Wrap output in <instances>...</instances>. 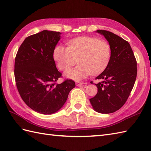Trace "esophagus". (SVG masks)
<instances>
[{
    "label": "esophagus",
    "instance_id": "34e87169",
    "mask_svg": "<svg viewBox=\"0 0 151 151\" xmlns=\"http://www.w3.org/2000/svg\"><path fill=\"white\" fill-rule=\"evenodd\" d=\"M86 83H84L83 82H76V85L77 86H86Z\"/></svg>",
    "mask_w": 151,
    "mask_h": 151
}]
</instances>
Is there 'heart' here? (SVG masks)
Instances as JSON below:
<instances>
[{"label":"heart","mask_w":151,"mask_h":151,"mask_svg":"<svg viewBox=\"0 0 151 151\" xmlns=\"http://www.w3.org/2000/svg\"><path fill=\"white\" fill-rule=\"evenodd\" d=\"M69 47L58 45L54 48L53 58L58 68L65 71L78 59L79 65L65 73L67 78L81 81L91 74L97 75L106 69L111 58V47L106 41L82 36L70 40Z\"/></svg>","instance_id":"heart-1"}]
</instances>
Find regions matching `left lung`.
Returning a JSON list of instances; mask_svg holds the SVG:
<instances>
[{"mask_svg":"<svg viewBox=\"0 0 151 151\" xmlns=\"http://www.w3.org/2000/svg\"><path fill=\"white\" fill-rule=\"evenodd\" d=\"M97 32L105 37L111 47L108 66L95 79L97 93L89 99L94 110L101 114H111L123 106L134 87L137 76V62L129 43L107 30Z\"/></svg>","mask_w":151,"mask_h":151,"instance_id":"8db88e82","label":"left lung"}]
</instances>
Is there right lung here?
<instances>
[{
    "mask_svg": "<svg viewBox=\"0 0 151 151\" xmlns=\"http://www.w3.org/2000/svg\"><path fill=\"white\" fill-rule=\"evenodd\" d=\"M60 34L59 32L43 30L28 36L15 56L14 75L18 91L28 106L40 114L58 111L75 87L70 79L56 83L62 73L56 67L53 51Z\"/></svg>",
    "mask_w": 151,
    "mask_h": 151,
    "instance_id": "add662e5",
    "label": "right lung"
}]
</instances>
